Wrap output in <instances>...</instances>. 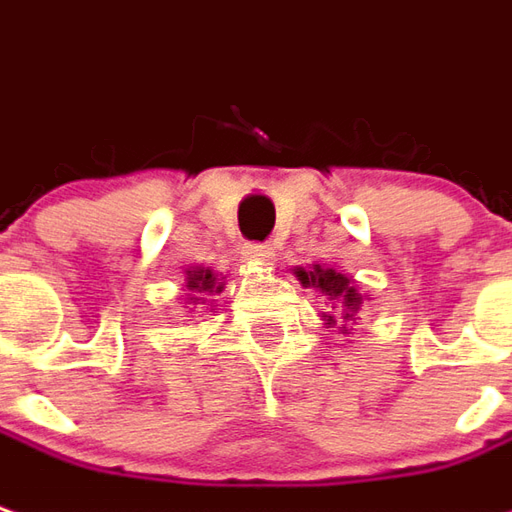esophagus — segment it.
<instances>
[{"instance_id":"34e87169","label":"esophagus","mask_w":512,"mask_h":512,"mask_svg":"<svg viewBox=\"0 0 512 512\" xmlns=\"http://www.w3.org/2000/svg\"><path fill=\"white\" fill-rule=\"evenodd\" d=\"M244 260H249V263H260V266H268V263L274 260V252L263 244H249L244 246Z\"/></svg>"}]
</instances>
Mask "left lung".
I'll list each match as a JSON object with an SVG mask.
<instances>
[{
	"label": "left lung",
	"mask_w": 512,
	"mask_h": 512,
	"mask_svg": "<svg viewBox=\"0 0 512 512\" xmlns=\"http://www.w3.org/2000/svg\"><path fill=\"white\" fill-rule=\"evenodd\" d=\"M293 274L299 277V282L305 288H313V291H318L327 299L324 302L327 313H321V321L327 327H338V335L349 338V327L357 324V318L363 313V305H366L368 299L366 293H360L357 282L349 274H343L341 268L321 266V263H313L310 271L296 266Z\"/></svg>",
	"instance_id": "8db88e82"
}]
</instances>
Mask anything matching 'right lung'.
<instances>
[{"label": "right lung", "instance_id": "add662e5", "mask_svg": "<svg viewBox=\"0 0 512 512\" xmlns=\"http://www.w3.org/2000/svg\"><path fill=\"white\" fill-rule=\"evenodd\" d=\"M227 285V277L210 266H188L185 268V321H199L207 313L219 310V296Z\"/></svg>", "mask_w": 512, "mask_h": 512}]
</instances>
